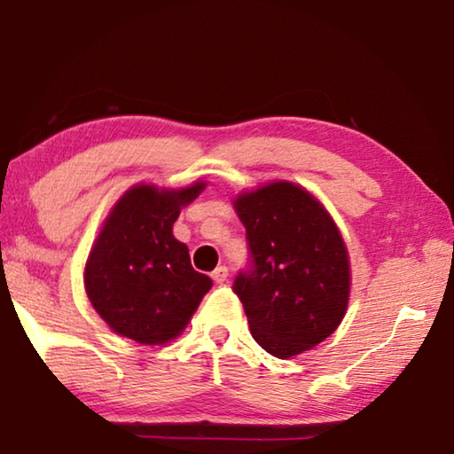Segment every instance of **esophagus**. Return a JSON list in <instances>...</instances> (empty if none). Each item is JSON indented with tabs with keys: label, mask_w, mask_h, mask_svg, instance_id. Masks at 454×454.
Returning <instances> with one entry per match:
<instances>
[{
	"label": "esophagus",
	"mask_w": 454,
	"mask_h": 454,
	"mask_svg": "<svg viewBox=\"0 0 454 454\" xmlns=\"http://www.w3.org/2000/svg\"><path fill=\"white\" fill-rule=\"evenodd\" d=\"M213 281L215 283H219V285H223L229 278V270H227V266H216V269L213 270Z\"/></svg>",
	"instance_id": "esophagus-1"
}]
</instances>
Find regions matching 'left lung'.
Wrapping results in <instances>:
<instances>
[{
	"label": "left lung",
	"mask_w": 454,
	"mask_h": 454,
	"mask_svg": "<svg viewBox=\"0 0 454 454\" xmlns=\"http://www.w3.org/2000/svg\"><path fill=\"white\" fill-rule=\"evenodd\" d=\"M252 252L235 278L256 343L278 359L309 351L337 331L351 294L349 252L312 192L270 182L233 198Z\"/></svg>",
	"instance_id": "1"
}]
</instances>
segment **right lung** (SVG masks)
Returning <instances> with one entry per match:
<instances>
[{
    "label": "right lung",
    "instance_id": "obj_1",
    "mask_svg": "<svg viewBox=\"0 0 454 454\" xmlns=\"http://www.w3.org/2000/svg\"><path fill=\"white\" fill-rule=\"evenodd\" d=\"M204 188L207 182L185 188L136 184L105 216L86 258L84 289L115 334L140 345L169 343L213 287L173 235L182 208Z\"/></svg>",
    "mask_w": 454,
    "mask_h": 454
}]
</instances>
